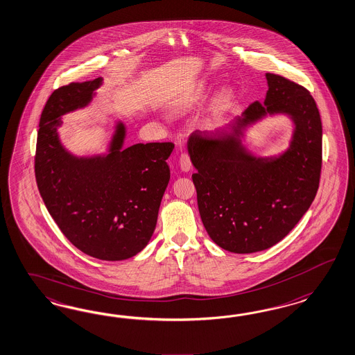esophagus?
Here are the masks:
<instances>
[{"label":"esophagus","instance_id":"34e87169","mask_svg":"<svg viewBox=\"0 0 355 355\" xmlns=\"http://www.w3.org/2000/svg\"><path fill=\"white\" fill-rule=\"evenodd\" d=\"M179 164H180V168L184 173H188L191 168H192V162H191V158L187 153H182L180 158H179Z\"/></svg>","mask_w":355,"mask_h":355}]
</instances>
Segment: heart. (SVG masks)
Listing matches in <instances>:
<instances>
[{
	"mask_svg": "<svg viewBox=\"0 0 355 355\" xmlns=\"http://www.w3.org/2000/svg\"><path fill=\"white\" fill-rule=\"evenodd\" d=\"M209 93V87L205 81H198L193 85L192 88L188 92L182 94L176 103V110L185 112L194 107L202 101L203 98ZM233 93L231 89H223L218 94L215 100V110L218 112H223L224 109L232 101Z\"/></svg>",
	"mask_w": 355,
	"mask_h": 355,
	"instance_id": "obj_1",
	"label": "heart"
}]
</instances>
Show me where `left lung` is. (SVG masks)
Listing matches in <instances>:
<instances>
[{"mask_svg":"<svg viewBox=\"0 0 355 355\" xmlns=\"http://www.w3.org/2000/svg\"><path fill=\"white\" fill-rule=\"evenodd\" d=\"M268 91L230 125L231 131L193 132L188 153L196 173L198 210L214 243L231 253L266 250L282 241L314 201L322 170V121L302 85L266 73ZM294 122L290 148L279 157H255L243 130L267 114Z\"/></svg>","mask_w":355,"mask_h":355,"instance_id":"1","label":"left lung"}]
</instances>
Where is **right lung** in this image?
<instances>
[{
	"instance_id": "obj_1",
	"label": "right lung",
	"mask_w": 355,
	"mask_h": 355,
	"mask_svg": "<svg viewBox=\"0 0 355 355\" xmlns=\"http://www.w3.org/2000/svg\"><path fill=\"white\" fill-rule=\"evenodd\" d=\"M101 84V78L70 83L51 93L41 112L35 175L48 211L73 246L97 259L123 261L152 239L173 144L123 148L125 125L118 122L107 154L67 152L58 136L61 116L89 105Z\"/></svg>"
}]
</instances>
